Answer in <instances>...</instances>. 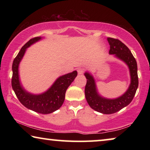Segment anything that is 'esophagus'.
<instances>
[{
    "label": "esophagus",
    "instance_id": "obj_1",
    "mask_svg": "<svg viewBox=\"0 0 150 150\" xmlns=\"http://www.w3.org/2000/svg\"><path fill=\"white\" fill-rule=\"evenodd\" d=\"M77 71H78V74H83L84 72L83 69H82V68H78Z\"/></svg>",
    "mask_w": 150,
    "mask_h": 150
}]
</instances>
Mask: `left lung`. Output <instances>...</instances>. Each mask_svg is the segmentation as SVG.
<instances>
[{"instance_id":"8db88e82","label":"left lung","mask_w":150,"mask_h":150,"mask_svg":"<svg viewBox=\"0 0 150 150\" xmlns=\"http://www.w3.org/2000/svg\"><path fill=\"white\" fill-rule=\"evenodd\" d=\"M110 45L109 54L126 63L129 69L130 84L128 89L120 97L110 99L102 96L98 91L96 81L89 71L84 74L87 79L85 94L90 107L102 114H112L126 107L132 102L139 85L137 63L130 50L126 45L116 39L108 38Z\"/></svg>"}]
</instances>
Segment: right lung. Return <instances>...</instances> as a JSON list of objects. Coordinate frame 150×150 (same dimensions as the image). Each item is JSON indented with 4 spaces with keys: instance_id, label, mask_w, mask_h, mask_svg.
<instances>
[{
    "instance_id": "obj_1",
    "label": "right lung",
    "mask_w": 150,
    "mask_h": 150,
    "mask_svg": "<svg viewBox=\"0 0 150 150\" xmlns=\"http://www.w3.org/2000/svg\"><path fill=\"white\" fill-rule=\"evenodd\" d=\"M42 37H37L30 40L24 45L12 64L11 85L16 96L22 105L28 109L42 114H49L58 110L65 100L66 90L77 76V71L61 76L54 82L51 87L44 93L33 94L26 91L22 86L20 79L19 65L24 56L26 49L35 43L42 40Z\"/></svg>"
}]
</instances>
